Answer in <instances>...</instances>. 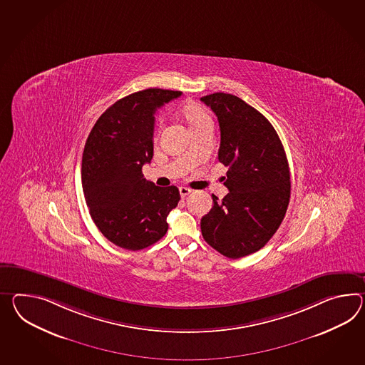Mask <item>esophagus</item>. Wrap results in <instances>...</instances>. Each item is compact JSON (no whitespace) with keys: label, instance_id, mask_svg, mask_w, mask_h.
<instances>
[{"label":"esophagus","instance_id":"34e87169","mask_svg":"<svg viewBox=\"0 0 365 365\" xmlns=\"http://www.w3.org/2000/svg\"><path fill=\"white\" fill-rule=\"evenodd\" d=\"M192 191L191 188H187V187H179V194L182 197H186L187 195H190Z\"/></svg>","mask_w":365,"mask_h":365}]
</instances>
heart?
I'll return each mask as SVG.
<instances>
[{
	"instance_id": "heart-1",
	"label": "heart",
	"mask_w": 365,
	"mask_h": 365,
	"mask_svg": "<svg viewBox=\"0 0 365 365\" xmlns=\"http://www.w3.org/2000/svg\"><path fill=\"white\" fill-rule=\"evenodd\" d=\"M183 113H185V117H186L188 124L191 126V129L195 128V126L203 124L205 121H210V120H211L210 116L207 115V112H205V109L200 107V106H196L194 103H187L185 108H183ZM162 121H163V118L160 117V118H158V125H160V126L162 125Z\"/></svg>"
}]
</instances>
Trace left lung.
<instances>
[{
	"instance_id": "1",
	"label": "left lung",
	"mask_w": 365,
	"mask_h": 365,
	"mask_svg": "<svg viewBox=\"0 0 365 365\" xmlns=\"http://www.w3.org/2000/svg\"><path fill=\"white\" fill-rule=\"evenodd\" d=\"M217 116L219 162L228 166L230 192L212 195L202 217L205 240L222 256L245 257L262 248L284 220L290 200V171L273 125L244 100L224 92L200 98Z\"/></svg>"
}]
</instances>
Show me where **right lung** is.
<instances>
[{"label": "right lung", "mask_w": 365, "mask_h": 365, "mask_svg": "<svg viewBox=\"0 0 365 365\" xmlns=\"http://www.w3.org/2000/svg\"><path fill=\"white\" fill-rule=\"evenodd\" d=\"M180 91L149 88L120 98L98 117L81 160V185L98 231L120 248L140 250L160 240L178 188L143 178L153 158L154 113Z\"/></svg>", "instance_id": "1"}]
</instances>
